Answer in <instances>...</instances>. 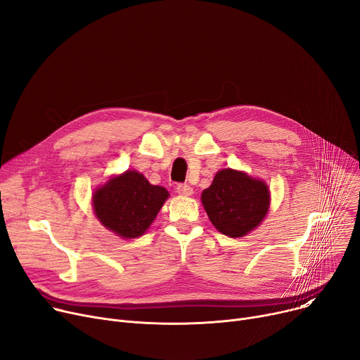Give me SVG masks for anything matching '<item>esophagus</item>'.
<instances>
[{
	"instance_id": "obj_1",
	"label": "esophagus",
	"mask_w": 360,
	"mask_h": 360,
	"mask_svg": "<svg viewBox=\"0 0 360 360\" xmlns=\"http://www.w3.org/2000/svg\"><path fill=\"white\" fill-rule=\"evenodd\" d=\"M176 193H178L179 195H185V197L193 195V186L186 185V184H178V185H176Z\"/></svg>"
}]
</instances>
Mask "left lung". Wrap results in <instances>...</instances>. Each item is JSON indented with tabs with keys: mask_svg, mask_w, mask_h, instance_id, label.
<instances>
[{
	"mask_svg": "<svg viewBox=\"0 0 360 360\" xmlns=\"http://www.w3.org/2000/svg\"><path fill=\"white\" fill-rule=\"evenodd\" d=\"M201 202L214 228L229 238L252 232L267 216V184L235 169H221L201 194Z\"/></svg>",
	"mask_w": 360,
	"mask_h": 360,
	"instance_id": "8db88e82",
	"label": "left lung"
}]
</instances>
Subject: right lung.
<instances>
[{
	"label": "right lung",
	"instance_id": "obj_1",
	"mask_svg": "<svg viewBox=\"0 0 360 360\" xmlns=\"http://www.w3.org/2000/svg\"><path fill=\"white\" fill-rule=\"evenodd\" d=\"M166 188L151 185L137 170L112 176L93 193V210L106 229L124 239L141 236L167 200Z\"/></svg>",
	"mask_w": 360,
	"mask_h": 360
}]
</instances>
